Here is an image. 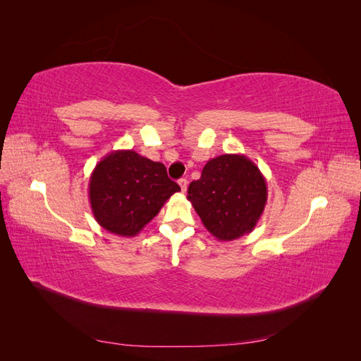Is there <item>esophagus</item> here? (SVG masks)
Here are the masks:
<instances>
[{"label":"esophagus","instance_id":"1","mask_svg":"<svg viewBox=\"0 0 361 361\" xmlns=\"http://www.w3.org/2000/svg\"><path fill=\"white\" fill-rule=\"evenodd\" d=\"M179 187H180V190H182V192H185L187 191V187H188V180L187 179H179Z\"/></svg>","mask_w":361,"mask_h":361}]
</instances>
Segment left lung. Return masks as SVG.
I'll return each instance as SVG.
<instances>
[{
  "mask_svg": "<svg viewBox=\"0 0 361 361\" xmlns=\"http://www.w3.org/2000/svg\"><path fill=\"white\" fill-rule=\"evenodd\" d=\"M187 199L207 232L218 241H233L253 232L264 214L267 180L245 155L224 154L206 162Z\"/></svg>",
  "mask_w": 361,
  "mask_h": 361,
  "instance_id": "1",
  "label": "left lung"
}]
</instances>
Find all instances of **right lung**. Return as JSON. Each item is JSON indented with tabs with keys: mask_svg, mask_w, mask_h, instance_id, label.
<instances>
[{
	"mask_svg": "<svg viewBox=\"0 0 361 361\" xmlns=\"http://www.w3.org/2000/svg\"><path fill=\"white\" fill-rule=\"evenodd\" d=\"M180 187L169 179L166 166L138 155L114 150L104 157L90 176L89 199L94 220L118 236H135L157 216Z\"/></svg>",
	"mask_w": 361,
	"mask_h": 361,
	"instance_id": "obj_1",
	"label": "right lung"
}]
</instances>
